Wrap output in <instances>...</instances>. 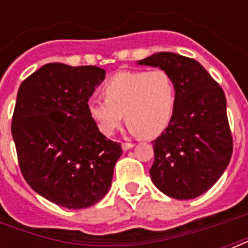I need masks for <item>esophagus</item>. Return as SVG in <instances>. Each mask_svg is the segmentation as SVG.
Listing matches in <instances>:
<instances>
[{"label":"esophagus","mask_w":248,"mask_h":248,"mask_svg":"<svg viewBox=\"0 0 248 248\" xmlns=\"http://www.w3.org/2000/svg\"><path fill=\"white\" fill-rule=\"evenodd\" d=\"M133 147H134L133 143H127V142H126V143H122V149H124V151L130 150V149H133Z\"/></svg>","instance_id":"1"}]
</instances>
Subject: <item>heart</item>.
Wrapping results in <instances>:
<instances>
[{
	"mask_svg": "<svg viewBox=\"0 0 248 248\" xmlns=\"http://www.w3.org/2000/svg\"><path fill=\"white\" fill-rule=\"evenodd\" d=\"M102 93L105 99L87 102V113L108 137L121 126L124 114L131 134L158 137L169 126L175 110V83L162 69L117 73L105 83Z\"/></svg>",
	"mask_w": 248,
	"mask_h": 248,
	"instance_id": "b5f03b06",
	"label": "heart"
}]
</instances>
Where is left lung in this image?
Returning <instances> with one entry per match:
<instances>
[{"instance_id": "left-lung-1", "label": "left lung", "mask_w": 248, "mask_h": 248, "mask_svg": "<svg viewBox=\"0 0 248 248\" xmlns=\"http://www.w3.org/2000/svg\"><path fill=\"white\" fill-rule=\"evenodd\" d=\"M138 65L167 71L175 83L172 118L154 145L153 183L174 199H192L215 185L229 166L232 137L222 87L201 63L161 51Z\"/></svg>"}]
</instances>
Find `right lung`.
I'll list each match as a JSON object with an SVG mask.
<instances>
[{
    "label": "right lung",
    "mask_w": 248,
    "mask_h": 248,
    "mask_svg": "<svg viewBox=\"0 0 248 248\" xmlns=\"http://www.w3.org/2000/svg\"><path fill=\"white\" fill-rule=\"evenodd\" d=\"M97 66L47 63L18 89L12 135L25 181L41 197L66 208L98 203L111 186L118 142L108 140L87 113L105 79Z\"/></svg>",
    "instance_id": "1"
}]
</instances>
